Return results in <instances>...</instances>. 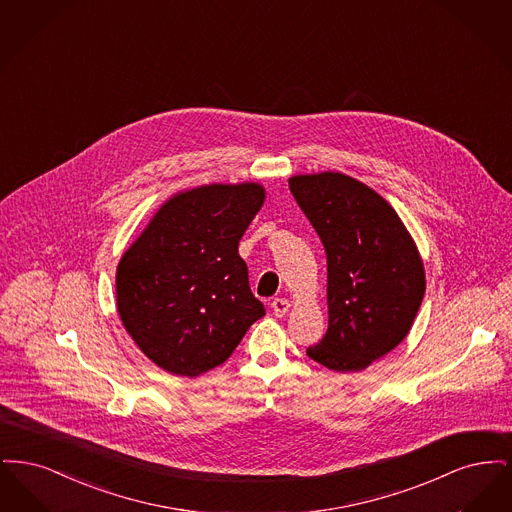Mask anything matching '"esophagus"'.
<instances>
[{
    "instance_id": "1",
    "label": "esophagus",
    "mask_w": 512,
    "mask_h": 512,
    "mask_svg": "<svg viewBox=\"0 0 512 512\" xmlns=\"http://www.w3.org/2000/svg\"><path fill=\"white\" fill-rule=\"evenodd\" d=\"M272 311L276 317H284L288 311H290V301L288 299H282V297H276L272 303H270Z\"/></svg>"
}]
</instances>
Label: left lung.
I'll return each mask as SVG.
<instances>
[{
    "label": "left lung",
    "instance_id": "8db88e82",
    "mask_svg": "<svg viewBox=\"0 0 512 512\" xmlns=\"http://www.w3.org/2000/svg\"><path fill=\"white\" fill-rule=\"evenodd\" d=\"M290 190L317 230L328 265V330L307 355L359 372L407 338L426 292L424 265L390 203L341 174H299Z\"/></svg>",
    "mask_w": 512,
    "mask_h": 512
}]
</instances>
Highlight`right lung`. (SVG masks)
I'll list each match as a JSON object with an SVG mask.
<instances>
[{"instance_id":"obj_1","label":"right lung","mask_w":512,"mask_h":512,"mask_svg":"<svg viewBox=\"0 0 512 512\" xmlns=\"http://www.w3.org/2000/svg\"><path fill=\"white\" fill-rule=\"evenodd\" d=\"M265 201L255 182L209 184L171 199L117 267L126 332L163 370L199 376L222 365L265 317L238 244Z\"/></svg>"}]
</instances>
